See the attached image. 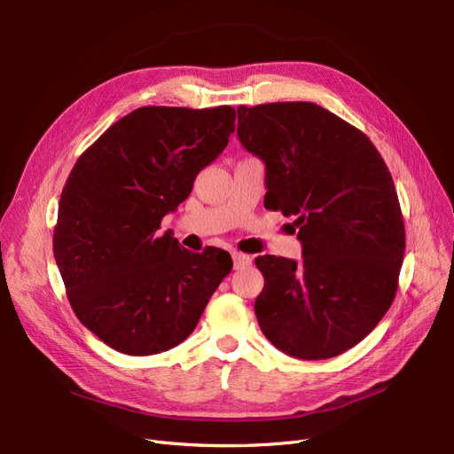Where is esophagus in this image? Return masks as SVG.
<instances>
[{
	"label": "esophagus",
	"instance_id": "obj_1",
	"mask_svg": "<svg viewBox=\"0 0 454 454\" xmlns=\"http://www.w3.org/2000/svg\"><path fill=\"white\" fill-rule=\"evenodd\" d=\"M231 257H233V267L239 270V269H245V267H248V265H252V255H248V254H243V252H233L231 254Z\"/></svg>",
	"mask_w": 454,
	"mask_h": 454
}]
</instances>
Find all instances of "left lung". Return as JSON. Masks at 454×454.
<instances>
[{
	"mask_svg": "<svg viewBox=\"0 0 454 454\" xmlns=\"http://www.w3.org/2000/svg\"><path fill=\"white\" fill-rule=\"evenodd\" d=\"M237 136L265 161V207L294 217L301 261L259 255L263 335L318 361L368 337L390 309L404 224L388 167L370 137L315 103L237 108Z\"/></svg>",
	"mask_w": 454,
	"mask_h": 454,
	"instance_id": "left-lung-1",
	"label": "left lung"
}]
</instances>
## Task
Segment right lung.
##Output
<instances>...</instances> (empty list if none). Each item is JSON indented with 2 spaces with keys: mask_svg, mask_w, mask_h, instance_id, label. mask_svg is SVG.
I'll list each match as a JSON object with an SVG mask.
<instances>
[{
  "mask_svg": "<svg viewBox=\"0 0 454 454\" xmlns=\"http://www.w3.org/2000/svg\"><path fill=\"white\" fill-rule=\"evenodd\" d=\"M233 130L231 106H141L71 169L53 254L74 313L115 351L143 356L178 346L231 272L228 252H189L158 230Z\"/></svg>",
  "mask_w": 454,
  "mask_h": 454,
  "instance_id": "add662e5",
  "label": "right lung"
}]
</instances>
